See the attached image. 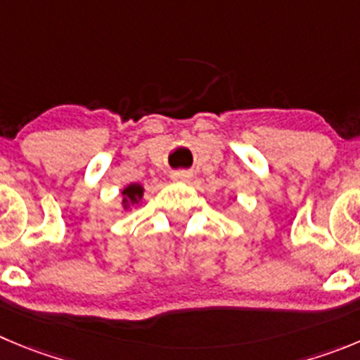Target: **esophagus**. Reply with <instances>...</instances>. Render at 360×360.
Instances as JSON below:
<instances>
[{
    "label": "esophagus",
    "instance_id": "1",
    "mask_svg": "<svg viewBox=\"0 0 360 360\" xmlns=\"http://www.w3.org/2000/svg\"><path fill=\"white\" fill-rule=\"evenodd\" d=\"M172 179L174 181H190L191 172H188V170H176V172H172Z\"/></svg>",
    "mask_w": 360,
    "mask_h": 360
}]
</instances>
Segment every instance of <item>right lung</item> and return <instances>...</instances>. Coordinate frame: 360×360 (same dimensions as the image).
I'll return each instance as SVG.
<instances>
[{
    "label": "right lung",
    "instance_id": "right-lung-1",
    "mask_svg": "<svg viewBox=\"0 0 360 360\" xmlns=\"http://www.w3.org/2000/svg\"><path fill=\"white\" fill-rule=\"evenodd\" d=\"M122 195H124V199H122L124 210L131 207V206H133V204H139L140 199H142V197H143L142 184H136V183L127 184V186L122 190Z\"/></svg>",
    "mask_w": 360,
    "mask_h": 360
}]
</instances>
